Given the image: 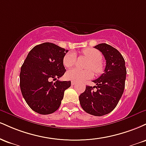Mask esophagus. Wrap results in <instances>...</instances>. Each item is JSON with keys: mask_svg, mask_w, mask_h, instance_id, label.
I'll use <instances>...</instances> for the list:
<instances>
[{"mask_svg": "<svg viewBox=\"0 0 146 146\" xmlns=\"http://www.w3.org/2000/svg\"><path fill=\"white\" fill-rule=\"evenodd\" d=\"M76 82H74V81H72L71 82V85H72V86H73V85H75V84H76Z\"/></svg>", "mask_w": 146, "mask_h": 146, "instance_id": "1", "label": "esophagus"}]
</instances>
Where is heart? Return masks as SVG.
Instances as JSON below:
<instances>
[{
  "mask_svg": "<svg viewBox=\"0 0 146 146\" xmlns=\"http://www.w3.org/2000/svg\"><path fill=\"white\" fill-rule=\"evenodd\" d=\"M82 53L86 58L89 59V62L87 64V68H90L96 74H100L104 71V66L101 62L102 55L98 50L93 48H86L82 50ZM76 62V55L74 53H68L63 58V64L64 66L70 68L74 66ZM68 80L75 82H82L93 78V73L90 68L87 69H80L75 68L67 71L66 75Z\"/></svg>",
  "mask_w": 146,
  "mask_h": 146,
  "instance_id": "heart-1",
  "label": "heart"
}]
</instances>
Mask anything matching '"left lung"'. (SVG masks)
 <instances>
[{
  "label": "left lung",
  "mask_w": 146,
  "mask_h": 146,
  "mask_svg": "<svg viewBox=\"0 0 146 146\" xmlns=\"http://www.w3.org/2000/svg\"><path fill=\"white\" fill-rule=\"evenodd\" d=\"M106 60L104 73L93 80L96 86H86L79 97L85 112L95 116H103L115 109L123 95L126 78L125 60L118 50L106 43L95 46ZM97 90L94 91L93 88Z\"/></svg>",
  "instance_id": "obj_1"
}]
</instances>
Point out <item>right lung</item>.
<instances>
[{"instance_id":"right-lung-1","label":"right lung","mask_w":146,"mask_h":146,"mask_svg":"<svg viewBox=\"0 0 146 146\" xmlns=\"http://www.w3.org/2000/svg\"><path fill=\"white\" fill-rule=\"evenodd\" d=\"M67 50L50 42L35 46L21 66L20 86L25 102L33 111L48 115L59 108L71 81H59L66 72L63 58ZM53 78L56 81L50 82Z\"/></svg>"}]
</instances>
